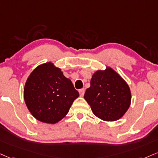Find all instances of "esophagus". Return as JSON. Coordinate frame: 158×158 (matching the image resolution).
Wrapping results in <instances>:
<instances>
[{
    "instance_id": "obj_1",
    "label": "esophagus",
    "mask_w": 158,
    "mask_h": 158,
    "mask_svg": "<svg viewBox=\"0 0 158 158\" xmlns=\"http://www.w3.org/2000/svg\"><path fill=\"white\" fill-rule=\"evenodd\" d=\"M79 93H80V95H81V97H83V95H84V93H85V89H81L79 90Z\"/></svg>"
}]
</instances>
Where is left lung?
Returning <instances> with one entry per match:
<instances>
[{"label":"left lung","instance_id":"left-lung-1","mask_svg":"<svg viewBox=\"0 0 158 158\" xmlns=\"http://www.w3.org/2000/svg\"><path fill=\"white\" fill-rule=\"evenodd\" d=\"M84 99L97 117L104 121H116L129 108L131 93L124 79L108 67L92 75L91 86L85 91Z\"/></svg>","mask_w":158,"mask_h":158}]
</instances>
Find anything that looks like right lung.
<instances>
[{"label": "right lung", "instance_id": "add662e5", "mask_svg": "<svg viewBox=\"0 0 158 158\" xmlns=\"http://www.w3.org/2000/svg\"><path fill=\"white\" fill-rule=\"evenodd\" d=\"M78 97L72 81L50 62L36 67L25 85V104L33 116L44 123L61 120Z\"/></svg>", "mask_w": 158, "mask_h": 158}]
</instances>
